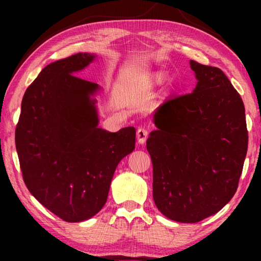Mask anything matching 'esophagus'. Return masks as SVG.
Here are the masks:
<instances>
[{
	"instance_id": "esophagus-1",
	"label": "esophagus",
	"mask_w": 261,
	"mask_h": 261,
	"mask_svg": "<svg viewBox=\"0 0 261 261\" xmlns=\"http://www.w3.org/2000/svg\"><path fill=\"white\" fill-rule=\"evenodd\" d=\"M148 137V131L144 127H139L138 131H137V140H138L139 144H144L146 141Z\"/></svg>"
}]
</instances>
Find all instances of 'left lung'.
Wrapping results in <instances>:
<instances>
[{
	"label": "left lung",
	"mask_w": 261,
	"mask_h": 261,
	"mask_svg": "<svg viewBox=\"0 0 261 261\" xmlns=\"http://www.w3.org/2000/svg\"><path fill=\"white\" fill-rule=\"evenodd\" d=\"M190 67L196 87L156 109L146 143L154 202L182 223L199 222L230 201L247 152L241 95L221 69L194 61Z\"/></svg>",
	"instance_id": "1"
}]
</instances>
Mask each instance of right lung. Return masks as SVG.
<instances>
[{
	"mask_svg": "<svg viewBox=\"0 0 261 261\" xmlns=\"http://www.w3.org/2000/svg\"><path fill=\"white\" fill-rule=\"evenodd\" d=\"M96 57L78 53L43 68L25 92L16 127L26 187L67 222L99 213L117 165L136 144L134 126L99 127L96 96L102 88L77 76Z\"/></svg>",
	"mask_w": 261,
	"mask_h": 261,
	"instance_id": "obj_1",
	"label": "right lung"
}]
</instances>
